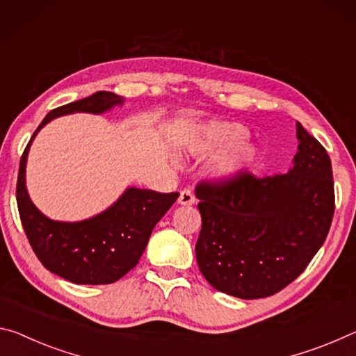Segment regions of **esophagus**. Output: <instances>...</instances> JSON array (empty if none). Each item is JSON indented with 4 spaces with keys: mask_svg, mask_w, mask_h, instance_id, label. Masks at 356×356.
I'll return each mask as SVG.
<instances>
[{
    "mask_svg": "<svg viewBox=\"0 0 356 356\" xmlns=\"http://www.w3.org/2000/svg\"><path fill=\"white\" fill-rule=\"evenodd\" d=\"M178 203H179V205H188V207L194 205V203H195L194 192H192L191 189H183L181 192H179Z\"/></svg>",
    "mask_w": 356,
    "mask_h": 356,
    "instance_id": "obj_1",
    "label": "esophagus"
}]
</instances>
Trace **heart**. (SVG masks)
Returning a JSON list of instances; mask_svg holds the SVG:
<instances>
[{
	"instance_id": "obj_1",
	"label": "heart",
	"mask_w": 356,
	"mask_h": 356,
	"mask_svg": "<svg viewBox=\"0 0 356 356\" xmlns=\"http://www.w3.org/2000/svg\"><path fill=\"white\" fill-rule=\"evenodd\" d=\"M248 131L235 123L211 121L200 129L192 132L184 140V151L194 157H205L225 147H232L214 157L209 164V173L218 179H232L241 175L249 165H252L257 151L252 145L243 142Z\"/></svg>"
}]
</instances>
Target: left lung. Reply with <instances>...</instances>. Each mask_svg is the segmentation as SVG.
Instances as JSON below:
<instances>
[{
  "label": "left lung",
  "instance_id": "left-lung-1",
  "mask_svg": "<svg viewBox=\"0 0 356 356\" xmlns=\"http://www.w3.org/2000/svg\"><path fill=\"white\" fill-rule=\"evenodd\" d=\"M298 153L287 173L195 188L202 230L197 264L219 292L241 300L271 296L293 282L322 248L334 214L331 159L296 123Z\"/></svg>",
  "mask_w": 356,
  "mask_h": 356
}]
</instances>
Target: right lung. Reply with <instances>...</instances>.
<instances>
[{
  "label": "right lung",
  "mask_w": 356,
  "mask_h": 356,
  "mask_svg": "<svg viewBox=\"0 0 356 356\" xmlns=\"http://www.w3.org/2000/svg\"><path fill=\"white\" fill-rule=\"evenodd\" d=\"M124 99L110 91H97L80 101L54 108L42 120L20 159L17 178V207L23 230L34 254L47 270L74 284H112L138 264L151 232L170 209L179 192L129 188L106 211L80 222H58L44 216L33 205L25 186V168L30 145L36 134L58 116L86 112L104 113Z\"/></svg>",
  "instance_id": "right-lung-1"
}]
</instances>
